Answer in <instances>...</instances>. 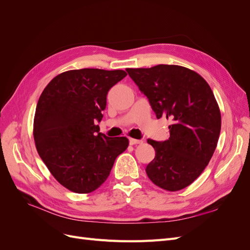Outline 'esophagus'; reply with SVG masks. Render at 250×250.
<instances>
[{"instance_id":"obj_1","label":"esophagus","mask_w":250,"mask_h":250,"mask_svg":"<svg viewBox=\"0 0 250 250\" xmlns=\"http://www.w3.org/2000/svg\"><path fill=\"white\" fill-rule=\"evenodd\" d=\"M129 144L130 145H140V144H143V141L135 140V139H129Z\"/></svg>"}]
</instances>
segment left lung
<instances>
[{
  "instance_id": "1",
  "label": "left lung",
  "mask_w": 250,
  "mask_h": 250,
  "mask_svg": "<svg viewBox=\"0 0 250 250\" xmlns=\"http://www.w3.org/2000/svg\"><path fill=\"white\" fill-rule=\"evenodd\" d=\"M126 71L148 98L156 118L171 122L169 140H147L155 150L147 175L164 190H183L206 169L217 147L221 113L213 90L199 74L180 65Z\"/></svg>"
}]
</instances>
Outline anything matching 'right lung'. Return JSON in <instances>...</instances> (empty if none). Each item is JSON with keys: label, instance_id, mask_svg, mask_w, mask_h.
Masks as SVG:
<instances>
[{"label": "right lung", "instance_id": "add662e5", "mask_svg": "<svg viewBox=\"0 0 250 250\" xmlns=\"http://www.w3.org/2000/svg\"><path fill=\"white\" fill-rule=\"evenodd\" d=\"M126 75L122 70H72L57 75L42 93L33 123L35 146L67 190H97L128 147L127 138H108L96 125L103 118L108 90Z\"/></svg>", "mask_w": 250, "mask_h": 250}]
</instances>
